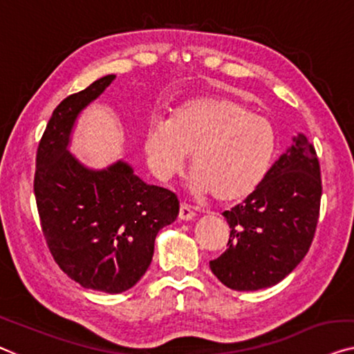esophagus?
I'll use <instances>...</instances> for the list:
<instances>
[{
    "label": "esophagus",
    "mask_w": 354,
    "mask_h": 354,
    "mask_svg": "<svg viewBox=\"0 0 354 354\" xmlns=\"http://www.w3.org/2000/svg\"><path fill=\"white\" fill-rule=\"evenodd\" d=\"M195 218V211L192 209L191 205L187 203H181V207H179V219L183 221H191Z\"/></svg>",
    "instance_id": "34e87169"
}]
</instances>
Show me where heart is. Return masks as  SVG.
Returning <instances> with one entry per match:
<instances>
[{"label": "heart", "instance_id": "1", "mask_svg": "<svg viewBox=\"0 0 354 354\" xmlns=\"http://www.w3.org/2000/svg\"><path fill=\"white\" fill-rule=\"evenodd\" d=\"M268 118L235 98H200L178 108L171 122L149 125L147 162L160 179L178 175L192 154L191 186L219 202H240L267 178L277 152Z\"/></svg>", "mask_w": 354, "mask_h": 354}]
</instances>
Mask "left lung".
Returning a JSON list of instances; mask_svg holds the SVG:
<instances>
[{
    "label": "left lung",
    "mask_w": 354,
    "mask_h": 354,
    "mask_svg": "<svg viewBox=\"0 0 354 354\" xmlns=\"http://www.w3.org/2000/svg\"><path fill=\"white\" fill-rule=\"evenodd\" d=\"M319 160L304 135L273 163L254 192L223 216L227 250L209 268L235 291L270 288L288 277L312 246L319 218Z\"/></svg>",
    "instance_id": "1"
}]
</instances>
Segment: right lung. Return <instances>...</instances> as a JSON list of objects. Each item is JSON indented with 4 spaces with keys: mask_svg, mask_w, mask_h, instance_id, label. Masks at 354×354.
Returning <instances> with one entry per match:
<instances>
[{
    "mask_svg": "<svg viewBox=\"0 0 354 354\" xmlns=\"http://www.w3.org/2000/svg\"><path fill=\"white\" fill-rule=\"evenodd\" d=\"M114 77H100L54 109L36 152L33 183L54 261L82 288L109 294L140 281L152 261L156 235L179 213L175 194L143 183L127 163L93 171L66 149L77 114Z\"/></svg>",
    "mask_w": 354,
    "mask_h": 354,
    "instance_id": "obj_1",
    "label": "right lung"
}]
</instances>
